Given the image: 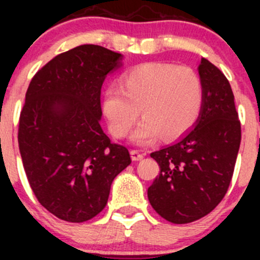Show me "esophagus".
<instances>
[{"instance_id":"esophagus-1","label":"esophagus","mask_w":260,"mask_h":260,"mask_svg":"<svg viewBox=\"0 0 260 260\" xmlns=\"http://www.w3.org/2000/svg\"><path fill=\"white\" fill-rule=\"evenodd\" d=\"M131 157H132L133 161H141V159H143V157H145V153L137 151V149H132V151H131Z\"/></svg>"}]
</instances>
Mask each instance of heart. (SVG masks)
<instances>
[{"label": "heart", "mask_w": 260, "mask_h": 260, "mask_svg": "<svg viewBox=\"0 0 260 260\" xmlns=\"http://www.w3.org/2000/svg\"><path fill=\"white\" fill-rule=\"evenodd\" d=\"M102 96V112L115 138L129 133L141 109L145 115L133 132V143L153 145L161 136L176 140L198 122L204 103L203 81L195 70L166 62H147L122 75Z\"/></svg>", "instance_id": "obj_1"}]
</instances>
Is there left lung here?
Returning <instances> with one entry per match:
<instances>
[{"mask_svg":"<svg viewBox=\"0 0 260 260\" xmlns=\"http://www.w3.org/2000/svg\"><path fill=\"white\" fill-rule=\"evenodd\" d=\"M198 70L204 103L195 127L174 145L151 153L161 171L147 191L149 204L174 224L195 221L219 205L242 140L229 80L204 57Z\"/></svg>","mask_w":260,"mask_h":260,"instance_id":"8db88e82","label":"left lung"}]
</instances>
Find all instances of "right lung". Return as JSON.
<instances>
[{
    "label": "right lung",
    "mask_w": 260,
    "mask_h": 260,
    "mask_svg": "<svg viewBox=\"0 0 260 260\" xmlns=\"http://www.w3.org/2000/svg\"><path fill=\"white\" fill-rule=\"evenodd\" d=\"M123 55L80 45L57 55L30 81L18 123V147L39 203L69 222L103 210L114 177L131 165L124 146L101 127V89Z\"/></svg>",
    "instance_id": "obj_1"
}]
</instances>
